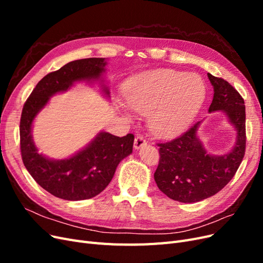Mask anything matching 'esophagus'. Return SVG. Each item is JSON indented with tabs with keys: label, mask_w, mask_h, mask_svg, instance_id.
Instances as JSON below:
<instances>
[{
	"label": "esophagus",
	"mask_w": 263,
	"mask_h": 263,
	"mask_svg": "<svg viewBox=\"0 0 263 263\" xmlns=\"http://www.w3.org/2000/svg\"><path fill=\"white\" fill-rule=\"evenodd\" d=\"M147 144L146 139L142 137V136H136V138H135V141H134V148L135 149H139L141 148L142 146H145Z\"/></svg>",
	"instance_id": "esophagus-1"
}]
</instances>
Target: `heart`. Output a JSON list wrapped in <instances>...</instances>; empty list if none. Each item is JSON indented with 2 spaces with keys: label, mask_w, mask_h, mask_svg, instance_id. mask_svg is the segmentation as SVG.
<instances>
[{
  "label": "heart",
  "mask_w": 263,
  "mask_h": 263,
  "mask_svg": "<svg viewBox=\"0 0 263 263\" xmlns=\"http://www.w3.org/2000/svg\"><path fill=\"white\" fill-rule=\"evenodd\" d=\"M204 95L205 85L197 76L158 69L133 78L127 84L125 101L133 112L148 115L154 134L171 137L193 121Z\"/></svg>",
  "instance_id": "b5f03b06"
}]
</instances>
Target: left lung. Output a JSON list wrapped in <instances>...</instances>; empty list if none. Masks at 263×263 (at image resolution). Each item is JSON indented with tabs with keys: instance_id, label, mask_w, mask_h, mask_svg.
<instances>
[{
	"instance_id": "left-lung-1",
	"label": "left lung",
	"mask_w": 263,
	"mask_h": 263,
	"mask_svg": "<svg viewBox=\"0 0 263 263\" xmlns=\"http://www.w3.org/2000/svg\"><path fill=\"white\" fill-rule=\"evenodd\" d=\"M214 86L209 112L222 110L237 130L234 149L225 156H211L197 138L200 122L181 136L159 142L155 181L166 196L182 203H194L213 196L232 180L246 151V108L241 95L222 78L208 73Z\"/></svg>"
}]
</instances>
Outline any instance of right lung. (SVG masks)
Segmentation results:
<instances>
[{
	"label": "right lung",
	"mask_w": 263,
	"mask_h": 263,
	"mask_svg": "<svg viewBox=\"0 0 263 263\" xmlns=\"http://www.w3.org/2000/svg\"><path fill=\"white\" fill-rule=\"evenodd\" d=\"M104 58L71 61L44 77L24 104L21 123V154L24 165L47 192L62 200L81 201L100 194L113 179L118 163L133 153L134 135L117 137L100 133L91 144L63 160H50L38 154L31 138V124L51 95L67 91L77 81L100 79ZM105 94H109L104 86Z\"/></svg>",
	"instance_id": "1"
}]
</instances>
